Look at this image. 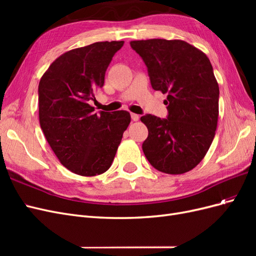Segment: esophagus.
<instances>
[{
    "instance_id": "34e87169",
    "label": "esophagus",
    "mask_w": 256,
    "mask_h": 256,
    "mask_svg": "<svg viewBox=\"0 0 256 256\" xmlns=\"http://www.w3.org/2000/svg\"><path fill=\"white\" fill-rule=\"evenodd\" d=\"M131 118H132L134 122H138V118H140V116H138V114H134V113H131Z\"/></svg>"
}]
</instances>
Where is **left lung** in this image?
<instances>
[{
	"label": "left lung",
	"instance_id": "obj_1",
	"mask_svg": "<svg viewBox=\"0 0 256 256\" xmlns=\"http://www.w3.org/2000/svg\"><path fill=\"white\" fill-rule=\"evenodd\" d=\"M130 46L148 69L154 90L168 94V118L146 114L142 148L160 172L178 175L203 160L216 134L219 85L206 54L180 40H132Z\"/></svg>",
	"mask_w": 256,
	"mask_h": 256
}]
</instances>
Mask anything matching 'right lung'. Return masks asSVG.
I'll list each match as a JSON object with an SVG mask.
<instances>
[{"instance_id": "add662e5", "label": "right lung", "mask_w": 256, "mask_h": 256, "mask_svg": "<svg viewBox=\"0 0 256 256\" xmlns=\"http://www.w3.org/2000/svg\"><path fill=\"white\" fill-rule=\"evenodd\" d=\"M122 44L100 42L67 51L38 85L40 128L60 164L74 174L108 171L130 124L127 111L97 114L88 104L104 86L106 68Z\"/></svg>"}]
</instances>
